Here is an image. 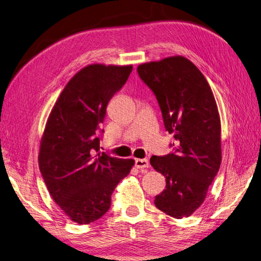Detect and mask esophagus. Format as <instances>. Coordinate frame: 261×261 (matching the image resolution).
Masks as SVG:
<instances>
[{"label":"esophagus","instance_id":"1","mask_svg":"<svg viewBox=\"0 0 261 261\" xmlns=\"http://www.w3.org/2000/svg\"><path fill=\"white\" fill-rule=\"evenodd\" d=\"M150 166V163L148 159H137L136 160V168L139 170H144L148 169Z\"/></svg>","mask_w":261,"mask_h":261}]
</instances>
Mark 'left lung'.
<instances>
[{"label":"left lung","instance_id":"left-lung-1","mask_svg":"<svg viewBox=\"0 0 261 261\" xmlns=\"http://www.w3.org/2000/svg\"><path fill=\"white\" fill-rule=\"evenodd\" d=\"M137 70L154 92L165 129L176 140L174 152L150 159L166 181L154 204L174 218L189 217L203 204L222 162L215 98L203 73L183 56L144 63Z\"/></svg>","mask_w":261,"mask_h":261}]
</instances>
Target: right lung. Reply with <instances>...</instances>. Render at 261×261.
<instances>
[{
	"label": "right lung",
	"instance_id": "right-lung-1",
	"mask_svg": "<svg viewBox=\"0 0 261 261\" xmlns=\"http://www.w3.org/2000/svg\"><path fill=\"white\" fill-rule=\"evenodd\" d=\"M131 71L132 65L84 67L65 86L46 122L39 170L53 199L77 224L108 212L116 186L135 165L132 159L99 152L98 138L107 105Z\"/></svg>",
	"mask_w": 261,
	"mask_h": 261
}]
</instances>
